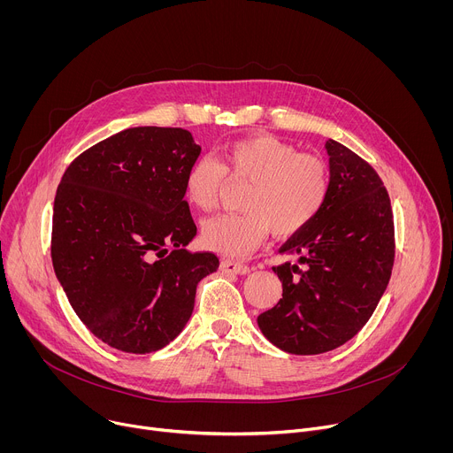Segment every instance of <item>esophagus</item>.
I'll return each instance as SVG.
<instances>
[{
	"label": "esophagus",
	"instance_id": "1",
	"mask_svg": "<svg viewBox=\"0 0 453 453\" xmlns=\"http://www.w3.org/2000/svg\"><path fill=\"white\" fill-rule=\"evenodd\" d=\"M220 271L224 274H249L250 269L243 264H238V262H233V260H224L220 264Z\"/></svg>",
	"mask_w": 453,
	"mask_h": 453
}]
</instances>
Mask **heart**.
<instances>
[{"label": "heart", "mask_w": 453, "mask_h": 453, "mask_svg": "<svg viewBox=\"0 0 453 453\" xmlns=\"http://www.w3.org/2000/svg\"><path fill=\"white\" fill-rule=\"evenodd\" d=\"M231 180H247L240 215H219L203 224L204 247L229 257H245L267 238L271 227L278 236L303 231L320 211L328 196V166L319 156L297 154L273 136H252L233 142L215 157L193 163L184 179L189 204L210 211L220 189Z\"/></svg>", "instance_id": "obj_1"}]
</instances>
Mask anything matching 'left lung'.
<instances>
[{"mask_svg": "<svg viewBox=\"0 0 453 453\" xmlns=\"http://www.w3.org/2000/svg\"><path fill=\"white\" fill-rule=\"evenodd\" d=\"M330 186L317 217L280 249L297 264L273 267L280 303L257 315L276 348L319 355L353 339L381 299L395 264L389 193L369 163L335 140L325 145Z\"/></svg>", "mask_w": 453, "mask_h": 453, "instance_id": "8db88e82", "label": "left lung"}]
</instances>
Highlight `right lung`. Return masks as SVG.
Returning a JSON list of instances; mask_svg holds the SVG:
<instances>
[{"instance_id": "obj_1", "label": "right lung", "mask_w": 453, "mask_h": 453, "mask_svg": "<svg viewBox=\"0 0 453 453\" xmlns=\"http://www.w3.org/2000/svg\"><path fill=\"white\" fill-rule=\"evenodd\" d=\"M201 147L184 128L133 127L81 154L53 203L55 276L86 328L125 353H152L186 326L197 285L219 269L196 238L184 179Z\"/></svg>"}]
</instances>
